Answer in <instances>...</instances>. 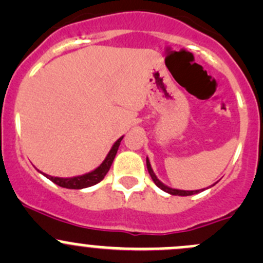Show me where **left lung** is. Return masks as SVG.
<instances>
[{
    "mask_svg": "<svg viewBox=\"0 0 263 263\" xmlns=\"http://www.w3.org/2000/svg\"><path fill=\"white\" fill-rule=\"evenodd\" d=\"M146 166H147L148 174H150L151 179H153L154 183H155V184L158 185V187L160 188V190H163L164 192L169 193V195H173V196H191V195H196V193H200V192H202V191H205V188H203V190H196V191H184V190H177V188L168 187V185L164 184L163 182L159 181L158 177L155 176V173H154L153 168H151V164H150V160H148V158H146ZM213 185H211V187H213Z\"/></svg>",
    "mask_w": 263,
    "mask_h": 263,
    "instance_id": "obj_1",
    "label": "left lung"
}]
</instances>
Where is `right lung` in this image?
I'll return each instance as SVG.
<instances>
[{"instance_id": "add662e5", "label": "right lung", "mask_w": 263, "mask_h": 263, "mask_svg": "<svg viewBox=\"0 0 263 263\" xmlns=\"http://www.w3.org/2000/svg\"><path fill=\"white\" fill-rule=\"evenodd\" d=\"M122 139H123V136L119 137V139L117 140L115 144H113V146L110 147L109 153H108V155L105 156V159L103 160V163L100 164L98 168H95L94 171L89 172V173H85V174H82V176L70 177V178H62V177L48 176V174L43 173V172H41V171H38V172L39 173L43 174L44 177H47L49 181H52L57 185H60V187L68 188V190H82V188L91 187V185L97 184V183L103 181V178L105 177V174L108 173V171H109L113 160H115L116 154H117V151H118L119 144H121Z\"/></svg>"}]
</instances>
